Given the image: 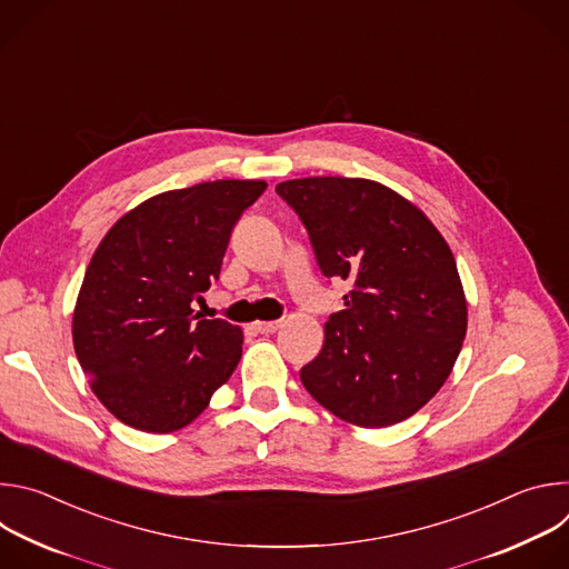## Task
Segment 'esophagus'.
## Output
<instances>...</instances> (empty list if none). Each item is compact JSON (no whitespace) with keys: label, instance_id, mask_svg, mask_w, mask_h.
Masks as SVG:
<instances>
[{"label":"esophagus","instance_id":"obj_1","mask_svg":"<svg viewBox=\"0 0 569 569\" xmlns=\"http://www.w3.org/2000/svg\"><path fill=\"white\" fill-rule=\"evenodd\" d=\"M254 329L263 336H270V333H277L281 329V321H257Z\"/></svg>","mask_w":569,"mask_h":569}]
</instances>
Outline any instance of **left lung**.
Masks as SVG:
<instances>
[{
	"mask_svg": "<svg viewBox=\"0 0 569 569\" xmlns=\"http://www.w3.org/2000/svg\"><path fill=\"white\" fill-rule=\"evenodd\" d=\"M303 222L321 274L345 279V310L301 367L308 393L360 428L400 423L441 389L466 338L455 257L421 209L358 178L277 184Z\"/></svg>",
	"mask_w": 569,
	"mask_h": 569,
	"instance_id": "obj_1",
	"label": "left lung"
}]
</instances>
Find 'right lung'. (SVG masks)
Instances as JSON below:
<instances>
[{"mask_svg":"<svg viewBox=\"0 0 569 569\" xmlns=\"http://www.w3.org/2000/svg\"><path fill=\"white\" fill-rule=\"evenodd\" d=\"M266 189L259 180H216L159 193L101 240L71 333L94 393L121 423L180 430L233 373L242 331L200 319L191 303L218 279L233 224Z\"/></svg>","mask_w":569,"mask_h":569,"instance_id":"1","label":"right lung"}]
</instances>
